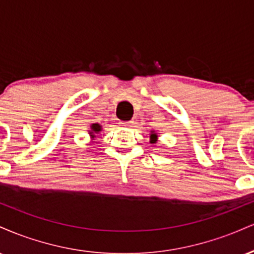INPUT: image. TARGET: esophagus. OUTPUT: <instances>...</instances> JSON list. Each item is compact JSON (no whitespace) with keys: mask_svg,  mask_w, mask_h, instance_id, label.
I'll use <instances>...</instances> for the list:
<instances>
[{"mask_svg":"<svg viewBox=\"0 0 254 254\" xmlns=\"http://www.w3.org/2000/svg\"><path fill=\"white\" fill-rule=\"evenodd\" d=\"M133 123V122H121V123H119V124H121V125H123V127H130V125L131 124H132Z\"/></svg>","mask_w":254,"mask_h":254,"instance_id":"34e87169","label":"esophagus"}]
</instances>
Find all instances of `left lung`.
Segmentation results:
<instances>
[{"label": "left lung", "mask_w": 254, "mask_h": 254, "mask_svg": "<svg viewBox=\"0 0 254 254\" xmlns=\"http://www.w3.org/2000/svg\"><path fill=\"white\" fill-rule=\"evenodd\" d=\"M149 137H150V143H153V144L157 143V138H159V135H157L155 131H154V130L151 131Z\"/></svg>", "instance_id": "left-lung-1"}]
</instances>
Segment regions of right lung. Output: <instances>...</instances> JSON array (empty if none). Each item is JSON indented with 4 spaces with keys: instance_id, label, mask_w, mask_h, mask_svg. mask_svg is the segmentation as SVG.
Segmentation results:
<instances>
[{
    "instance_id": "obj_1",
    "label": "right lung",
    "mask_w": 254,
    "mask_h": 254,
    "mask_svg": "<svg viewBox=\"0 0 254 254\" xmlns=\"http://www.w3.org/2000/svg\"><path fill=\"white\" fill-rule=\"evenodd\" d=\"M101 130H103V127H101L100 124H98V123L90 124L89 130H88V133H89L90 138L95 139V137H97L98 133L101 132Z\"/></svg>"
}]
</instances>
